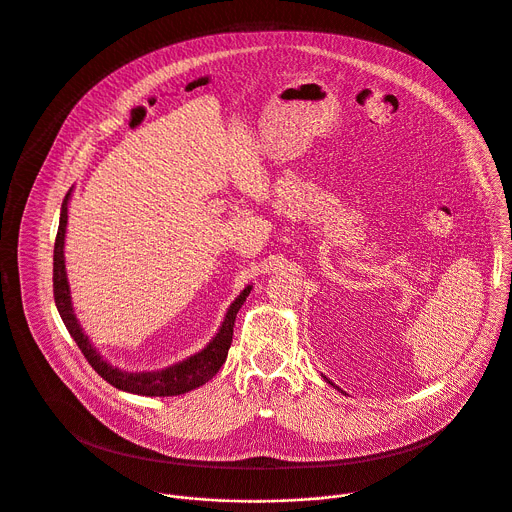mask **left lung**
I'll return each instance as SVG.
<instances>
[{
    "label": "left lung",
    "instance_id": "1",
    "mask_svg": "<svg viewBox=\"0 0 512 512\" xmlns=\"http://www.w3.org/2000/svg\"><path fill=\"white\" fill-rule=\"evenodd\" d=\"M337 390H339V388H337Z\"/></svg>",
    "mask_w": 512,
    "mask_h": 512
}]
</instances>
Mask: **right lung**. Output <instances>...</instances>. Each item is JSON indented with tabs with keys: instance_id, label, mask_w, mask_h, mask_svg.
Listing matches in <instances>:
<instances>
[{
	"instance_id": "obj_1",
	"label": "right lung",
	"mask_w": 512,
	"mask_h": 512,
	"mask_svg": "<svg viewBox=\"0 0 512 512\" xmlns=\"http://www.w3.org/2000/svg\"><path fill=\"white\" fill-rule=\"evenodd\" d=\"M68 197L66 195L62 203V215H60V227L56 235L54 245V301L60 311V317L78 344L80 352L88 360V364L102 376L108 384H112L118 390L138 394V396H179L187 394L205 382H209L225 364L231 342H233V327L235 317L245 303L247 295L251 293V285L241 291V295L231 303L225 321L219 329V333L213 337V342L199 354L191 356L189 360L175 364L170 368L158 370V372H122L110 364H106L100 354L92 348L88 337L84 335L70 303V287L66 279V265H64V237H66V223H68Z\"/></svg>"
}]
</instances>
